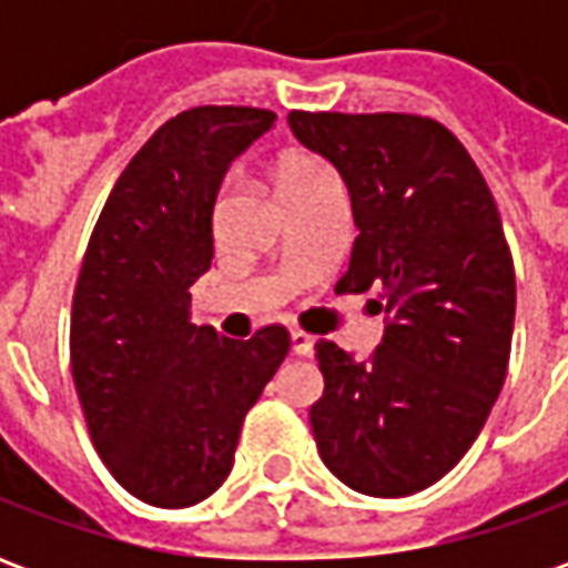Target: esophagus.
I'll return each instance as SVG.
<instances>
[{
	"label": "esophagus",
	"instance_id": "1",
	"mask_svg": "<svg viewBox=\"0 0 568 568\" xmlns=\"http://www.w3.org/2000/svg\"><path fill=\"white\" fill-rule=\"evenodd\" d=\"M292 349H295L297 356H310V353H313V337H310L307 332L295 328V332H292Z\"/></svg>",
	"mask_w": 568,
	"mask_h": 568
}]
</instances>
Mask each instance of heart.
Instances as JSON below:
<instances>
[{"label":"heart","mask_w":568,"mask_h":568,"mask_svg":"<svg viewBox=\"0 0 568 568\" xmlns=\"http://www.w3.org/2000/svg\"><path fill=\"white\" fill-rule=\"evenodd\" d=\"M325 175L332 173H328V166H325L320 158L295 151V154H285L283 161H280V166H276V185H280V191H283L285 200H288L295 191L313 185V182H320ZM224 197H227V187H224L222 197H219V210L224 206Z\"/></svg>","instance_id":"b5f03b06"}]
</instances>
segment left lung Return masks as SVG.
<instances>
[{"label":"left lung","mask_w":568,"mask_h":568,"mask_svg":"<svg viewBox=\"0 0 568 568\" xmlns=\"http://www.w3.org/2000/svg\"><path fill=\"white\" fill-rule=\"evenodd\" d=\"M288 124L353 200L358 236L334 292H377L386 313L365 362L316 344L325 389L310 407L313 438L346 487L410 496L463 459L508 374L517 285L499 210L435 118L292 112Z\"/></svg>","instance_id":"obj_1"}]
</instances>
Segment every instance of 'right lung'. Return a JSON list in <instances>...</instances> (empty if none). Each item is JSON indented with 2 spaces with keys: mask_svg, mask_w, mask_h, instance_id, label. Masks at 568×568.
I'll list each match as a JSON object with an SVG mask.
<instances>
[{
  "mask_svg": "<svg viewBox=\"0 0 568 568\" xmlns=\"http://www.w3.org/2000/svg\"><path fill=\"white\" fill-rule=\"evenodd\" d=\"M273 121L252 105L170 118L118 175L81 261L69 362L84 423L118 484L158 508L222 487L248 407L292 346L283 325L231 341L187 320L224 170Z\"/></svg>",
  "mask_w": 568,
  "mask_h": 568,
  "instance_id": "1",
  "label": "right lung"
}]
</instances>
